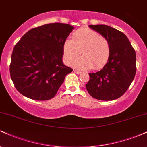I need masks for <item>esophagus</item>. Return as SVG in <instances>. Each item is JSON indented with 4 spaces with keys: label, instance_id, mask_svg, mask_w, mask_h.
<instances>
[{
    "label": "esophagus",
    "instance_id": "1",
    "mask_svg": "<svg viewBox=\"0 0 147 147\" xmlns=\"http://www.w3.org/2000/svg\"><path fill=\"white\" fill-rule=\"evenodd\" d=\"M74 72H75L76 74H78V75H80V74H82V72H81V71H79V70H74Z\"/></svg>",
    "mask_w": 147,
    "mask_h": 147
}]
</instances>
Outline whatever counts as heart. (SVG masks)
<instances>
[{
  "label": "heart",
  "mask_w": 147,
  "mask_h": 147,
  "mask_svg": "<svg viewBox=\"0 0 147 147\" xmlns=\"http://www.w3.org/2000/svg\"><path fill=\"white\" fill-rule=\"evenodd\" d=\"M82 51L84 57L78 58ZM64 60L76 68L90 70L102 68L109 61L111 47L106 38L90 29H80L72 35V40L67 39L63 45Z\"/></svg>",
  "instance_id": "obj_1"
}]
</instances>
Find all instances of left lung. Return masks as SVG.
<instances>
[{
	"label": "left lung",
	"mask_w": 147,
	"mask_h": 147,
	"mask_svg": "<svg viewBox=\"0 0 147 147\" xmlns=\"http://www.w3.org/2000/svg\"><path fill=\"white\" fill-rule=\"evenodd\" d=\"M109 42L111 55L100 71L90 73L86 84L88 93L103 101L114 100L124 95L136 72V55L127 36L106 25H89Z\"/></svg>",
	"instance_id": "8db88e82"
}]
</instances>
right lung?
<instances>
[{"mask_svg": "<svg viewBox=\"0 0 147 147\" xmlns=\"http://www.w3.org/2000/svg\"><path fill=\"white\" fill-rule=\"evenodd\" d=\"M74 27L54 23L33 28L16 43L10 75L20 93L38 101L52 99L72 69L63 63V45Z\"/></svg>", "mask_w": 147, "mask_h": 147, "instance_id": "right-lung-1", "label": "right lung"}]
</instances>
